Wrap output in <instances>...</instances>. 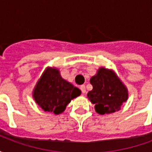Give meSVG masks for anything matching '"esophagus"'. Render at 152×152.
<instances>
[{"mask_svg": "<svg viewBox=\"0 0 152 152\" xmlns=\"http://www.w3.org/2000/svg\"><path fill=\"white\" fill-rule=\"evenodd\" d=\"M80 90H81V92H82L83 94H85V93L86 92V86H84V85H82V86H80Z\"/></svg>", "mask_w": 152, "mask_h": 152, "instance_id": "1", "label": "esophagus"}]
</instances>
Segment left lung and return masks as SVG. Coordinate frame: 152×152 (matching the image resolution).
<instances>
[{
    "mask_svg": "<svg viewBox=\"0 0 152 152\" xmlns=\"http://www.w3.org/2000/svg\"><path fill=\"white\" fill-rule=\"evenodd\" d=\"M93 89L87 94L88 99L94 104L99 114H110L121 109L127 101L128 89L112 70L100 67L91 77Z\"/></svg>",
    "mask_w": 152,
    "mask_h": 152,
    "instance_id": "left-lung-1",
    "label": "left lung"
}]
</instances>
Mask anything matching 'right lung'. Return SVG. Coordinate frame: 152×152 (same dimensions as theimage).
I'll return each mask as SVG.
<instances>
[{"mask_svg": "<svg viewBox=\"0 0 152 152\" xmlns=\"http://www.w3.org/2000/svg\"><path fill=\"white\" fill-rule=\"evenodd\" d=\"M80 93L78 88L62 78L58 70L47 67L35 86L33 98L45 112L58 115Z\"/></svg>", "mask_w": 152, "mask_h": 152, "instance_id": "right-lung-1", "label": "right lung"}]
</instances>
